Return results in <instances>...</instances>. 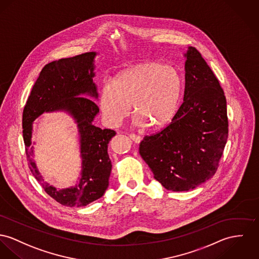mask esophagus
Segmentation results:
<instances>
[{
  "label": "esophagus",
  "mask_w": 259,
  "mask_h": 259,
  "mask_svg": "<svg viewBox=\"0 0 259 259\" xmlns=\"http://www.w3.org/2000/svg\"><path fill=\"white\" fill-rule=\"evenodd\" d=\"M129 137H130V139L133 140L136 144H139L140 142L142 141V138H141L140 136L135 135V134H130V135H129Z\"/></svg>",
  "instance_id": "1"
}]
</instances>
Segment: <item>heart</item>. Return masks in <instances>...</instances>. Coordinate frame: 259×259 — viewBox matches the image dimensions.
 <instances>
[{
    "mask_svg": "<svg viewBox=\"0 0 259 259\" xmlns=\"http://www.w3.org/2000/svg\"><path fill=\"white\" fill-rule=\"evenodd\" d=\"M183 92L179 70L160 62H144L117 74L100 93V108L106 124L116 127L133 106L139 125L159 130L176 116Z\"/></svg>",
    "mask_w": 259,
    "mask_h": 259,
    "instance_id": "obj_1",
    "label": "heart"
}]
</instances>
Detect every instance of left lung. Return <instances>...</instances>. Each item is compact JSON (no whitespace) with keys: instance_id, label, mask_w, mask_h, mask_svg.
I'll return each mask as SVG.
<instances>
[{"instance_id":"left-lung-1","label":"left lung","mask_w":259,"mask_h":259,"mask_svg":"<svg viewBox=\"0 0 259 259\" xmlns=\"http://www.w3.org/2000/svg\"><path fill=\"white\" fill-rule=\"evenodd\" d=\"M184 57L183 102L171 123L139 148L155 179L171 191L192 190L215 175L229 132L219 80L196 48L189 46Z\"/></svg>"}]
</instances>
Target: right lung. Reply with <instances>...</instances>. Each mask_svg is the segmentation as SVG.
I'll use <instances>...</instances> for the list:
<instances>
[{"mask_svg": "<svg viewBox=\"0 0 259 259\" xmlns=\"http://www.w3.org/2000/svg\"><path fill=\"white\" fill-rule=\"evenodd\" d=\"M97 55V52H88L45 65L22 114V135L30 171L48 195L68 207L87 206L100 198L108 187L112 167L107 147L116 133L93 124L100 109L94 100L88 99L97 100L99 96L93 80L96 76ZM56 111H64L73 117L80 140L82 170L79 181L76 186L63 190L45 183L32 159L33 121L44 112Z\"/></svg>", "mask_w": 259, "mask_h": 259, "instance_id": "add662e5", "label": "right lung"}]
</instances>
